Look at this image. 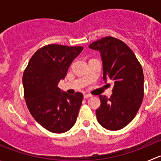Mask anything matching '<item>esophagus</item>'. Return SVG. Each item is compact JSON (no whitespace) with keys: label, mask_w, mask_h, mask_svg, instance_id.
I'll list each match as a JSON object with an SVG mask.
<instances>
[{"label":"esophagus","mask_w":161,"mask_h":161,"mask_svg":"<svg viewBox=\"0 0 161 161\" xmlns=\"http://www.w3.org/2000/svg\"><path fill=\"white\" fill-rule=\"evenodd\" d=\"M91 97H92V95H90V94H84V98L85 99L90 98Z\"/></svg>","instance_id":"esophagus-1"}]
</instances>
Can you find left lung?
<instances>
[{
    "instance_id": "8db88e82",
    "label": "left lung",
    "mask_w": 161,
    "mask_h": 161,
    "mask_svg": "<svg viewBox=\"0 0 161 161\" xmlns=\"http://www.w3.org/2000/svg\"><path fill=\"white\" fill-rule=\"evenodd\" d=\"M98 50L103 62V79L114 82L109 99L100 95V106L96 111L98 122L104 129H123L135 118L143 99L144 76L136 55L124 42L107 36L89 45Z\"/></svg>"
}]
</instances>
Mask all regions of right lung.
Returning <instances> with one entry per match:
<instances>
[{"mask_svg": "<svg viewBox=\"0 0 161 161\" xmlns=\"http://www.w3.org/2000/svg\"><path fill=\"white\" fill-rule=\"evenodd\" d=\"M82 50V47L47 45L32 55L24 71L22 83L29 111L51 132L69 131L77 119L83 95L79 92L69 95L58 86Z\"/></svg>", "mask_w": 161, "mask_h": 161, "instance_id": "1", "label": "right lung"}]
</instances>
